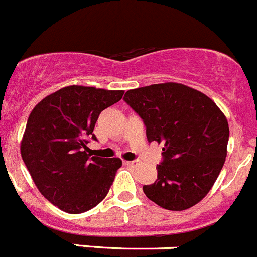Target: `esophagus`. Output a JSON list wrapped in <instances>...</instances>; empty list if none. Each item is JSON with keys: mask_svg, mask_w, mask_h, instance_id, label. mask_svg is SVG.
Wrapping results in <instances>:
<instances>
[{"mask_svg": "<svg viewBox=\"0 0 257 257\" xmlns=\"http://www.w3.org/2000/svg\"><path fill=\"white\" fill-rule=\"evenodd\" d=\"M125 163L128 164V166H132V167L138 166V161H128V162H125Z\"/></svg>", "mask_w": 257, "mask_h": 257, "instance_id": "esophagus-1", "label": "esophagus"}]
</instances>
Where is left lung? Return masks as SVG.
Returning a JSON list of instances; mask_svg holds the SVG:
<instances>
[{"instance_id": "1", "label": "left lung", "mask_w": 257, "mask_h": 257, "mask_svg": "<svg viewBox=\"0 0 257 257\" xmlns=\"http://www.w3.org/2000/svg\"><path fill=\"white\" fill-rule=\"evenodd\" d=\"M124 101L143 119L148 142L164 143L154 183L143 186L161 207L183 211L200 202L227 154L226 116L207 95L177 83L128 90Z\"/></svg>"}]
</instances>
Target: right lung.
Segmentation results:
<instances>
[{
	"instance_id": "1",
	"label": "right lung",
	"mask_w": 257,
	"mask_h": 257,
	"mask_svg": "<svg viewBox=\"0 0 257 257\" xmlns=\"http://www.w3.org/2000/svg\"><path fill=\"white\" fill-rule=\"evenodd\" d=\"M123 94L71 85L32 109L21 156L41 195L60 210L83 213L108 195L121 161L91 157L86 144L96 141L93 131L101 111L118 103Z\"/></svg>"
}]
</instances>
